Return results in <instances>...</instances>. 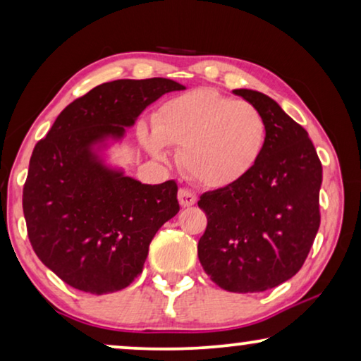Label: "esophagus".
<instances>
[{
    "mask_svg": "<svg viewBox=\"0 0 361 361\" xmlns=\"http://www.w3.org/2000/svg\"><path fill=\"white\" fill-rule=\"evenodd\" d=\"M177 199H179L182 207H190L197 202V195H195V192H192L189 189H179Z\"/></svg>",
    "mask_w": 361,
    "mask_h": 361,
    "instance_id": "obj_1",
    "label": "esophagus"
}]
</instances>
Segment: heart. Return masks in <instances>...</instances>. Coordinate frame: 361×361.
<instances>
[{"label": "heart", "mask_w": 361, "mask_h": 361, "mask_svg": "<svg viewBox=\"0 0 361 361\" xmlns=\"http://www.w3.org/2000/svg\"><path fill=\"white\" fill-rule=\"evenodd\" d=\"M268 128L258 108L212 88L182 93L152 115V135L141 137L152 154L179 147V164L200 185L226 187L258 164Z\"/></svg>", "instance_id": "b5f03b06"}]
</instances>
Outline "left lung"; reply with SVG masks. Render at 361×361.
Listing matches in <instances>:
<instances>
[{"mask_svg":"<svg viewBox=\"0 0 361 361\" xmlns=\"http://www.w3.org/2000/svg\"><path fill=\"white\" fill-rule=\"evenodd\" d=\"M258 108L268 135L258 164L235 184L205 192L197 253L202 268L230 293H263L302 268L320 225L322 164L307 131L256 90H233Z\"/></svg>","mask_w":361,"mask_h":361,"instance_id":"1","label":"left lung"}]
</instances>
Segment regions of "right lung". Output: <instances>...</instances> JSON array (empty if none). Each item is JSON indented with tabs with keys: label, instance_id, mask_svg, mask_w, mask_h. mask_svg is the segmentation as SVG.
Wrapping results in <instances>:
<instances>
[{
	"label": "right lung",
	"instance_id": "right-lung-1",
	"mask_svg": "<svg viewBox=\"0 0 361 361\" xmlns=\"http://www.w3.org/2000/svg\"><path fill=\"white\" fill-rule=\"evenodd\" d=\"M184 90L169 78L102 83L63 108L34 147L23 189L27 236L63 283L90 294L125 289L156 231L179 212L176 180L149 185L106 169L92 145L121 137L147 105Z\"/></svg>",
	"mask_w": 361,
	"mask_h": 361
}]
</instances>
